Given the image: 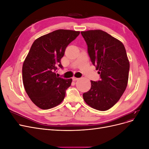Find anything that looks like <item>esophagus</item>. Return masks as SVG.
<instances>
[{"label": "esophagus", "instance_id": "1", "mask_svg": "<svg viewBox=\"0 0 149 149\" xmlns=\"http://www.w3.org/2000/svg\"><path fill=\"white\" fill-rule=\"evenodd\" d=\"M72 79H73V81H76V80H78L79 79L78 78H76V77H73V78H72Z\"/></svg>", "mask_w": 149, "mask_h": 149}]
</instances>
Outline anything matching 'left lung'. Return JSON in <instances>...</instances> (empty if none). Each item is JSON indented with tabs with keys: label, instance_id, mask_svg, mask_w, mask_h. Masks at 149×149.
I'll return each instance as SVG.
<instances>
[{
	"label": "left lung",
	"instance_id": "1",
	"mask_svg": "<svg viewBox=\"0 0 149 149\" xmlns=\"http://www.w3.org/2000/svg\"><path fill=\"white\" fill-rule=\"evenodd\" d=\"M81 33L101 78L91 81V89L83 93V99L94 109L107 111L119 100L127 85L130 64L125 47L119 40L101 30Z\"/></svg>",
	"mask_w": 149,
	"mask_h": 149
}]
</instances>
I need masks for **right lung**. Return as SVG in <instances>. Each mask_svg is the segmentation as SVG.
<instances>
[{"instance_id": "1", "label": "right lung", "mask_w": 149, "mask_h": 149, "mask_svg": "<svg viewBox=\"0 0 149 149\" xmlns=\"http://www.w3.org/2000/svg\"><path fill=\"white\" fill-rule=\"evenodd\" d=\"M78 31L60 29L35 40L22 66L25 91L35 104L42 109L55 107L63 101L72 79L56 74L63 69L61 59L68 45L79 35Z\"/></svg>"}]
</instances>
